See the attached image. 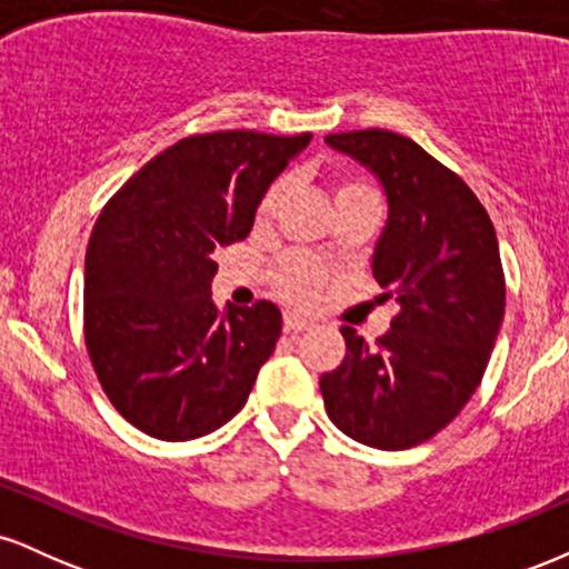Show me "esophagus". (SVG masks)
Masks as SVG:
<instances>
[{"mask_svg": "<svg viewBox=\"0 0 569 569\" xmlns=\"http://www.w3.org/2000/svg\"><path fill=\"white\" fill-rule=\"evenodd\" d=\"M310 329V321L302 316H297V312H286L283 316V331L286 335H299V331Z\"/></svg>", "mask_w": 569, "mask_h": 569, "instance_id": "esophagus-1", "label": "esophagus"}]
</instances>
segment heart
<instances>
[{
    "label": "heart",
    "instance_id": "heart-1",
    "mask_svg": "<svg viewBox=\"0 0 569 569\" xmlns=\"http://www.w3.org/2000/svg\"><path fill=\"white\" fill-rule=\"evenodd\" d=\"M286 189H289V179H286V176L283 179L272 181V184L264 189L262 200H259L257 206V219H270L272 213L278 211ZM331 194H335L337 206H342V202H350V200L371 198V194H377V189L371 187L361 173L339 171L335 173V179H331ZM270 278L280 297L291 299V302H299V305L312 302V299L321 293L326 283L323 267L312 257H307V253H286V257H280L276 267H272Z\"/></svg>",
    "mask_w": 569,
    "mask_h": 569
}]
</instances>
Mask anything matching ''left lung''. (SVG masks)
I'll return each mask as SVG.
<instances>
[{"label":"left lung","mask_w":569,"mask_h":569,"mask_svg":"<svg viewBox=\"0 0 569 569\" xmlns=\"http://www.w3.org/2000/svg\"><path fill=\"white\" fill-rule=\"evenodd\" d=\"M326 143L388 192L371 272L401 310L375 345L342 326L348 350L321 377L323 403L350 439L396 452L447 428L485 377L506 312L498 234L473 189L407 136L367 128Z\"/></svg>","instance_id":"1"}]
</instances>
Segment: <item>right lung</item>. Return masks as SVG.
Masks as SVG:
<instances>
[{"label": "right lung", "instance_id": "add662e5", "mask_svg": "<svg viewBox=\"0 0 569 569\" xmlns=\"http://www.w3.org/2000/svg\"><path fill=\"white\" fill-rule=\"evenodd\" d=\"M310 133L217 130L176 141L98 213L84 257V348L112 407L162 441L232 420L276 350L280 310L211 302L213 251L251 232Z\"/></svg>", "mask_w": 569, "mask_h": 569}]
</instances>
